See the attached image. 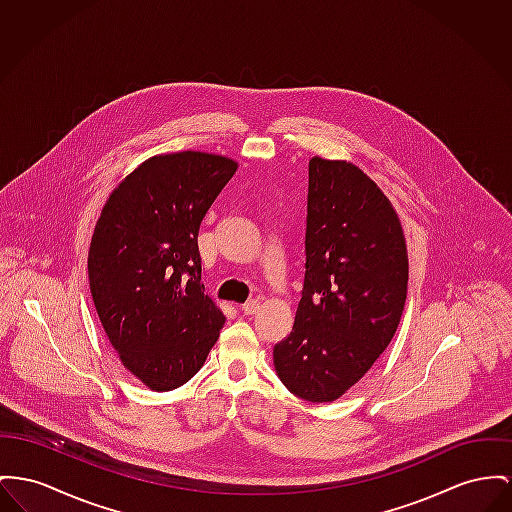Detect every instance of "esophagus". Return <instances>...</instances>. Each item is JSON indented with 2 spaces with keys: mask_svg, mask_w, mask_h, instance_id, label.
Returning a JSON list of instances; mask_svg holds the SVG:
<instances>
[{
  "mask_svg": "<svg viewBox=\"0 0 512 512\" xmlns=\"http://www.w3.org/2000/svg\"><path fill=\"white\" fill-rule=\"evenodd\" d=\"M242 310H244V314H256L260 310V301L258 299H250V301H246L242 305Z\"/></svg>",
  "mask_w": 512,
  "mask_h": 512,
  "instance_id": "esophagus-1",
  "label": "esophagus"
}]
</instances>
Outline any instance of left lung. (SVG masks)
<instances>
[{
  "instance_id": "obj_1",
  "label": "left lung",
  "mask_w": 512,
  "mask_h": 512,
  "mask_svg": "<svg viewBox=\"0 0 512 512\" xmlns=\"http://www.w3.org/2000/svg\"><path fill=\"white\" fill-rule=\"evenodd\" d=\"M305 283L293 332L273 347L285 388L334 402L394 338L408 293L400 219L375 182L351 163H308Z\"/></svg>"
}]
</instances>
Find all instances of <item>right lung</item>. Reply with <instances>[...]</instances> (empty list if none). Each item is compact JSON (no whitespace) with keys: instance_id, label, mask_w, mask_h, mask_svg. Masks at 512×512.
I'll use <instances>...</instances> for the list:
<instances>
[{"instance_id":"1","label":"right lung","mask_w":512,"mask_h":512,"mask_svg":"<svg viewBox=\"0 0 512 512\" xmlns=\"http://www.w3.org/2000/svg\"><path fill=\"white\" fill-rule=\"evenodd\" d=\"M237 163L200 151L159 155L104 204L89 248V285L124 367L169 392L196 375L225 316L205 295L198 233Z\"/></svg>"}]
</instances>
